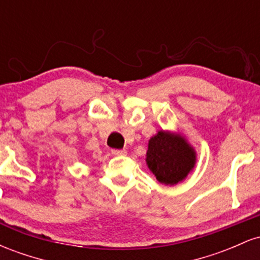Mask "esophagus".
Returning <instances> with one entry per match:
<instances>
[{
	"mask_svg": "<svg viewBox=\"0 0 260 260\" xmlns=\"http://www.w3.org/2000/svg\"><path fill=\"white\" fill-rule=\"evenodd\" d=\"M111 153L112 155H115V156H120V155H126L127 150L126 149H112Z\"/></svg>",
	"mask_w": 260,
	"mask_h": 260,
	"instance_id": "esophagus-1",
	"label": "esophagus"
}]
</instances>
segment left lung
I'll list each match as a JSON object with an SVG mask.
<instances>
[{
	"instance_id": "obj_1",
	"label": "left lung",
	"mask_w": 260,
	"mask_h": 260,
	"mask_svg": "<svg viewBox=\"0 0 260 260\" xmlns=\"http://www.w3.org/2000/svg\"><path fill=\"white\" fill-rule=\"evenodd\" d=\"M148 169L166 186L183 182L197 164V151L183 133L159 131L148 142Z\"/></svg>"
}]
</instances>
